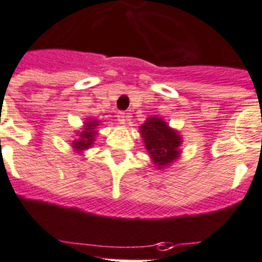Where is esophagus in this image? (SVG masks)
Wrapping results in <instances>:
<instances>
[{
  "instance_id": "esophagus-1",
  "label": "esophagus",
  "mask_w": 262,
  "mask_h": 262,
  "mask_svg": "<svg viewBox=\"0 0 262 262\" xmlns=\"http://www.w3.org/2000/svg\"><path fill=\"white\" fill-rule=\"evenodd\" d=\"M126 115H124V114L123 113H120L119 115H118V122H119V124H124V123H126Z\"/></svg>"
}]
</instances>
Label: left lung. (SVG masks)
<instances>
[{"label": "left lung", "mask_w": 262, "mask_h": 262, "mask_svg": "<svg viewBox=\"0 0 262 262\" xmlns=\"http://www.w3.org/2000/svg\"><path fill=\"white\" fill-rule=\"evenodd\" d=\"M149 158L158 169H164L180 158L183 138L163 118L149 116L139 127Z\"/></svg>", "instance_id": "8db88e82"}]
</instances>
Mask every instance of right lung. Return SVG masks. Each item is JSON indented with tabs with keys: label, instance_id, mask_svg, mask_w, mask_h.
<instances>
[{
	"label": "right lung",
	"instance_id": "obj_1",
	"mask_svg": "<svg viewBox=\"0 0 262 262\" xmlns=\"http://www.w3.org/2000/svg\"><path fill=\"white\" fill-rule=\"evenodd\" d=\"M99 120L93 119V118H86V122L83 123V128L78 131L77 138L71 142V147L77 154H83L86 149L91 148L97 139L98 135V126Z\"/></svg>",
	"mask_w": 262,
	"mask_h": 262
}]
</instances>
